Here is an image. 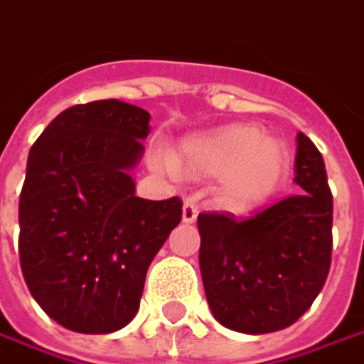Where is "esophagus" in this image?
Segmentation results:
<instances>
[{"label": "esophagus", "mask_w": 364, "mask_h": 364, "mask_svg": "<svg viewBox=\"0 0 364 364\" xmlns=\"http://www.w3.org/2000/svg\"><path fill=\"white\" fill-rule=\"evenodd\" d=\"M198 212H200L198 203L193 202V200H185V202H183V223H185V225H191V223H196V218H198Z\"/></svg>", "instance_id": "obj_1"}]
</instances>
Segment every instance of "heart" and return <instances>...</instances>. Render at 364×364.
I'll return each instance as SVG.
<instances>
[{
	"mask_svg": "<svg viewBox=\"0 0 364 364\" xmlns=\"http://www.w3.org/2000/svg\"><path fill=\"white\" fill-rule=\"evenodd\" d=\"M154 166L191 179H218V202L226 210L247 212L264 203L278 189L287 168L289 150L276 138H264L255 125L232 123L214 132L181 139L175 156L159 152Z\"/></svg>",
	"mask_w": 364,
	"mask_h": 364,
	"instance_id": "b5f03b06",
	"label": "heart"
}]
</instances>
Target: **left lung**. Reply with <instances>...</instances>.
I'll return each instance as SVG.
<instances>
[{
    "label": "left lung",
    "instance_id": "8db88e82",
    "mask_svg": "<svg viewBox=\"0 0 364 364\" xmlns=\"http://www.w3.org/2000/svg\"><path fill=\"white\" fill-rule=\"evenodd\" d=\"M299 193L249 220L200 214V269L212 315L241 333L292 326L321 292L331 264V191L326 164L296 136Z\"/></svg>",
    "mask_w": 364,
    "mask_h": 364
}]
</instances>
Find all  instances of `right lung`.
Listing matches in <instances>:
<instances>
[{
  "label": "right lung",
  "instance_id": "obj_1",
  "mask_svg": "<svg viewBox=\"0 0 364 364\" xmlns=\"http://www.w3.org/2000/svg\"><path fill=\"white\" fill-rule=\"evenodd\" d=\"M150 113L117 98L75 105L34 141L20 193V266L51 319L80 333L125 328L146 272L181 223L179 198L136 196Z\"/></svg>",
  "mask_w": 364,
  "mask_h": 364
}]
</instances>
